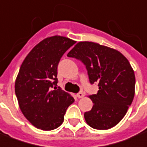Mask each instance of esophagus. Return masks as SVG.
Here are the masks:
<instances>
[{"instance_id":"esophagus-1","label":"esophagus","mask_w":147,"mask_h":147,"mask_svg":"<svg viewBox=\"0 0 147 147\" xmlns=\"http://www.w3.org/2000/svg\"><path fill=\"white\" fill-rule=\"evenodd\" d=\"M77 96L78 97V98H82L83 96H84V94H83V92H78V93H77Z\"/></svg>"}]
</instances>
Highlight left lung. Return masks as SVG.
<instances>
[{"label": "left lung", "instance_id": "8db88e82", "mask_svg": "<svg viewBox=\"0 0 147 147\" xmlns=\"http://www.w3.org/2000/svg\"><path fill=\"white\" fill-rule=\"evenodd\" d=\"M67 56L81 61L90 84H98L97 93L89 96L94 105L84 114L86 123L97 130L118 124L135 96V73L128 60L118 51L92 42H79Z\"/></svg>", "mask_w": 147, "mask_h": 147}]
</instances>
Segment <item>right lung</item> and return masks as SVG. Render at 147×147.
I'll return each instance as SVG.
<instances>
[{"label":"right lung","mask_w":147,"mask_h":147,"mask_svg":"<svg viewBox=\"0 0 147 147\" xmlns=\"http://www.w3.org/2000/svg\"><path fill=\"white\" fill-rule=\"evenodd\" d=\"M75 41L52 36L39 42L22 63L15 83L22 113L32 125L43 131L59 127L74 99L58 84L59 61Z\"/></svg>","instance_id":"obj_1"}]
</instances>
